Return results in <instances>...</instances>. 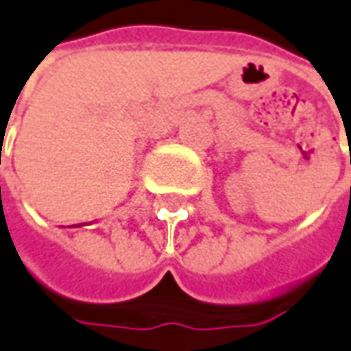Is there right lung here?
<instances>
[{
  "label": "right lung",
  "mask_w": 351,
  "mask_h": 351,
  "mask_svg": "<svg viewBox=\"0 0 351 351\" xmlns=\"http://www.w3.org/2000/svg\"><path fill=\"white\" fill-rule=\"evenodd\" d=\"M73 226H80V225H73Z\"/></svg>",
  "instance_id": "obj_1"
}]
</instances>
